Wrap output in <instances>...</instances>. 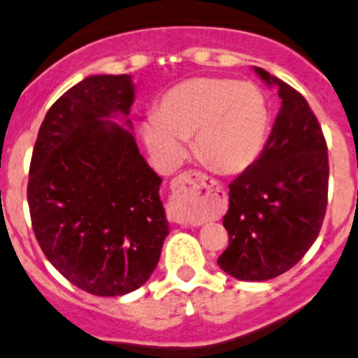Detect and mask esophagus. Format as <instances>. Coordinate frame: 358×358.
Instances as JSON below:
<instances>
[{"mask_svg": "<svg viewBox=\"0 0 358 358\" xmlns=\"http://www.w3.org/2000/svg\"><path fill=\"white\" fill-rule=\"evenodd\" d=\"M206 187V176L199 171H187L176 176L171 182L173 202L171 208L168 209L169 217L176 223L187 224L185 208L192 201L197 199L201 190Z\"/></svg>", "mask_w": 358, "mask_h": 358, "instance_id": "1", "label": "esophagus"}]
</instances>
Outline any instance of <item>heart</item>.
Instances as JSON below:
<instances>
[{
	"instance_id": "b5f03b06",
	"label": "heart",
	"mask_w": 358,
	"mask_h": 358,
	"mask_svg": "<svg viewBox=\"0 0 358 358\" xmlns=\"http://www.w3.org/2000/svg\"><path fill=\"white\" fill-rule=\"evenodd\" d=\"M269 111L255 85L231 78L197 77L169 89L156 113L142 123V138L154 159L175 168L185 159V142L206 166L224 175L245 171L264 150Z\"/></svg>"
}]
</instances>
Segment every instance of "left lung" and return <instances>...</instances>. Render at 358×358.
Here are the masks:
<instances>
[{"instance_id":"8db88e82","label":"left lung","mask_w":358,"mask_h":358,"mask_svg":"<svg viewBox=\"0 0 358 358\" xmlns=\"http://www.w3.org/2000/svg\"><path fill=\"white\" fill-rule=\"evenodd\" d=\"M254 70L278 87L281 108L259 159L229 183V245L217 266L242 281L273 280L306 255L321 231L329 182L328 145L306 97Z\"/></svg>"}]
</instances>
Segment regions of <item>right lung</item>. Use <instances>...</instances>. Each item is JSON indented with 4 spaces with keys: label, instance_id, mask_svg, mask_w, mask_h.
Segmentation results:
<instances>
[{
    "label": "right lung",
    "instance_id": "1",
    "mask_svg": "<svg viewBox=\"0 0 358 358\" xmlns=\"http://www.w3.org/2000/svg\"><path fill=\"white\" fill-rule=\"evenodd\" d=\"M130 75H92L46 113L29 169L27 201L48 261L90 295L141 288L159 262L169 228L163 180L145 163L127 118ZM125 125L131 129L130 120Z\"/></svg>",
    "mask_w": 358,
    "mask_h": 358
}]
</instances>
